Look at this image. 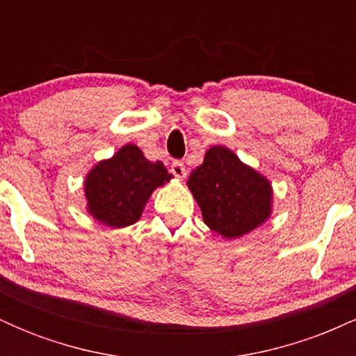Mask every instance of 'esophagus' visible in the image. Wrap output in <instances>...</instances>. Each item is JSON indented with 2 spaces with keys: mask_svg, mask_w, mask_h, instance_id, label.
Returning <instances> with one entry per match:
<instances>
[{
  "mask_svg": "<svg viewBox=\"0 0 356 356\" xmlns=\"http://www.w3.org/2000/svg\"><path fill=\"white\" fill-rule=\"evenodd\" d=\"M170 172H172L175 177L177 179H186V175H187V170H186V167H184V164L182 162H179V161H175L172 165H170Z\"/></svg>",
  "mask_w": 356,
  "mask_h": 356,
  "instance_id": "obj_1",
  "label": "esophagus"
}]
</instances>
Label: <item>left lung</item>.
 Returning <instances> with one entry per match:
<instances>
[{
    "label": "left lung",
    "mask_w": 356,
    "mask_h": 356,
    "mask_svg": "<svg viewBox=\"0 0 356 356\" xmlns=\"http://www.w3.org/2000/svg\"><path fill=\"white\" fill-rule=\"evenodd\" d=\"M187 187L204 222L226 239H238L264 224L273 212V187L224 145H214L192 170Z\"/></svg>",
    "instance_id": "8db88e82"
}]
</instances>
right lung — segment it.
Wrapping results in <instances>:
<instances>
[{
  "label": "right lung",
  "instance_id": "add662e5",
  "mask_svg": "<svg viewBox=\"0 0 356 356\" xmlns=\"http://www.w3.org/2000/svg\"><path fill=\"white\" fill-rule=\"evenodd\" d=\"M174 175L162 162L147 161L136 144H125L97 162L83 181L87 212L108 227L136 224L152 192Z\"/></svg>",
  "mask_w": 356,
  "mask_h": 356
}]
</instances>
